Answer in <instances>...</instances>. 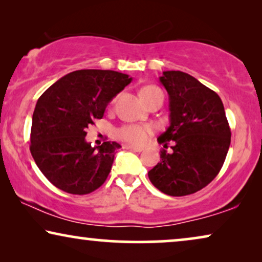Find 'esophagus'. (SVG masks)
<instances>
[{"mask_svg": "<svg viewBox=\"0 0 262 262\" xmlns=\"http://www.w3.org/2000/svg\"><path fill=\"white\" fill-rule=\"evenodd\" d=\"M124 148L126 150H132V151H136V152H141L142 151V148H137V146H132V145H124Z\"/></svg>", "mask_w": 262, "mask_h": 262, "instance_id": "esophagus-1", "label": "esophagus"}]
</instances>
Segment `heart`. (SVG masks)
<instances>
[{
	"mask_svg": "<svg viewBox=\"0 0 262 262\" xmlns=\"http://www.w3.org/2000/svg\"><path fill=\"white\" fill-rule=\"evenodd\" d=\"M160 96H163V93L156 85H145V87L141 89V98L146 105L151 102L152 100L160 98ZM151 131L152 130L150 126L130 124L121 126L117 131V135L121 141L126 142L128 144L142 145L146 142V139H148L150 134H151Z\"/></svg>",
	"mask_w": 262,
	"mask_h": 262,
	"instance_id": "b5f03b06",
	"label": "heart"
}]
</instances>
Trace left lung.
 <instances>
[{
  "mask_svg": "<svg viewBox=\"0 0 262 262\" xmlns=\"http://www.w3.org/2000/svg\"><path fill=\"white\" fill-rule=\"evenodd\" d=\"M169 95L170 125L157 138L160 162L149 170L151 184L164 194L195 193L217 177L231 141L223 102L217 93L182 71H163L160 77Z\"/></svg>",
  "mask_w": 262,
  "mask_h": 262,
  "instance_id": "obj_1",
  "label": "left lung"
}]
</instances>
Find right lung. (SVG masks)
Masks as SVG:
<instances>
[{
  "label": "right lung",
  "instance_id": "1",
  "mask_svg": "<svg viewBox=\"0 0 262 262\" xmlns=\"http://www.w3.org/2000/svg\"><path fill=\"white\" fill-rule=\"evenodd\" d=\"M126 74L84 69L66 75L42 93L32 117L31 154L45 178L70 194H88L108 177L116 142L92 146L85 128L130 83Z\"/></svg>",
  "mask_w": 262,
  "mask_h": 262
}]
</instances>
